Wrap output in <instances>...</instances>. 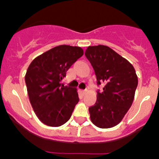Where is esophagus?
Segmentation results:
<instances>
[{
	"instance_id": "1",
	"label": "esophagus",
	"mask_w": 159,
	"mask_h": 159,
	"mask_svg": "<svg viewBox=\"0 0 159 159\" xmlns=\"http://www.w3.org/2000/svg\"><path fill=\"white\" fill-rule=\"evenodd\" d=\"M83 92H84V93H86V92H88V89H84V91H83Z\"/></svg>"
}]
</instances>
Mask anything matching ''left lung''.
<instances>
[{
  "label": "left lung",
  "mask_w": 159,
  "mask_h": 159,
  "mask_svg": "<svg viewBox=\"0 0 159 159\" xmlns=\"http://www.w3.org/2000/svg\"><path fill=\"white\" fill-rule=\"evenodd\" d=\"M85 56L95 71L98 90L97 100L89 107L92 122L100 128L119 123L134 100L138 77L131 64L107 46H90Z\"/></svg>",
  "instance_id": "left-lung-1"
}]
</instances>
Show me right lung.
Segmentation results:
<instances>
[{
  "label": "right lung",
  "mask_w": 159,
  "mask_h": 159,
  "mask_svg": "<svg viewBox=\"0 0 159 159\" xmlns=\"http://www.w3.org/2000/svg\"><path fill=\"white\" fill-rule=\"evenodd\" d=\"M84 55L80 47L60 45L32 60L25 75L29 100L36 116L50 127L71 118L79 98L76 89L61 84L66 72Z\"/></svg>",
  "instance_id": "1"
}]
</instances>
